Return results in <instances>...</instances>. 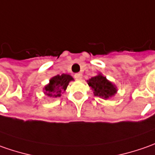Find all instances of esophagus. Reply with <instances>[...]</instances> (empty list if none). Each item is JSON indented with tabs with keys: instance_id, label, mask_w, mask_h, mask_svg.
Masks as SVG:
<instances>
[{
	"instance_id": "34e87169",
	"label": "esophagus",
	"mask_w": 155,
	"mask_h": 155,
	"mask_svg": "<svg viewBox=\"0 0 155 155\" xmlns=\"http://www.w3.org/2000/svg\"><path fill=\"white\" fill-rule=\"evenodd\" d=\"M74 78H75L77 81H81V80L82 79V74H81V73H77V74H74Z\"/></svg>"
}]
</instances>
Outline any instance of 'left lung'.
Here are the masks:
<instances>
[{"label":"left lung","instance_id":"obj_1","mask_svg":"<svg viewBox=\"0 0 155 155\" xmlns=\"http://www.w3.org/2000/svg\"><path fill=\"white\" fill-rule=\"evenodd\" d=\"M88 86L94 92V96L99 97L103 99L112 98L117 93V87L109 80H107L101 73L96 76L92 77L87 81Z\"/></svg>","mask_w":155,"mask_h":155}]
</instances>
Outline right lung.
<instances>
[{
  "label": "right lung",
  "instance_id": "add662e5",
  "mask_svg": "<svg viewBox=\"0 0 155 155\" xmlns=\"http://www.w3.org/2000/svg\"><path fill=\"white\" fill-rule=\"evenodd\" d=\"M74 81V78L70 74H62L61 75L57 74L56 76L52 77L44 87V94L48 97L51 98H57L61 97L63 94L70 81Z\"/></svg>",
  "mask_w": 155,
  "mask_h": 155
}]
</instances>
